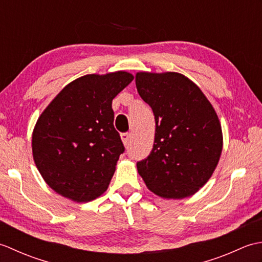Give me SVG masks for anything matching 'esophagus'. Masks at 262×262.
Listing matches in <instances>:
<instances>
[{
	"label": "esophagus",
	"mask_w": 262,
	"mask_h": 262,
	"mask_svg": "<svg viewBox=\"0 0 262 262\" xmlns=\"http://www.w3.org/2000/svg\"><path fill=\"white\" fill-rule=\"evenodd\" d=\"M120 137H121L122 143H124V145L127 146L130 142V134H128V133H124V134H121Z\"/></svg>",
	"instance_id": "obj_1"
}]
</instances>
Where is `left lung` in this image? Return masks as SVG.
<instances>
[{
    "mask_svg": "<svg viewBox=\"0 0 262 262\" xmlns=\"http://www.w3.org/2000/svg\"><path fill=\"white\" fill-rule=\"evenodd\" d=\"M135 82L157 125L153 149L137 162L138 173L160 197L192 196L219 164L223 149L219 116L199 86L183 74L138 72Z\"/></svg>",
    "mask_w": 262,
    "mask_h": 262,
    "instance_id": "obj_1",
    "label": "left lung"
}]
</instances>
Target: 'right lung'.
<instances>
[{
    "instance_id": "add662e5",
    "label": "right lung",
    "mask_w": 262,
    "mask_h": 262,
    "mask_svg": "<svg viewBox=\"0 0 262 262\" xmlns=\"http://www.w3.org/2000/svg\"><path fill=\"white\" fill-rule=\"evenodd\" d=\"M133 80L125 71L81 76L39 116L32 132V157L55 192L88 203L107 190L125 151L114 127L113 100Z\"/></svg>"
}]
</instances>
